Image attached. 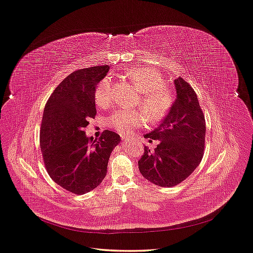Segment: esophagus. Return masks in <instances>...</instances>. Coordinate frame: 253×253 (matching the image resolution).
<instances>
[{
  "instance_id": "obj_1",
  "label": "esophagus",
  "mask_w": 253,
  "mask_h": 253,
  "mask_svg": "<svg viewBox=\"0 0 253 253\" xmlns=\"http://www.w3.org/2000/svg\"><path fill=\"white\" fill-rule=\"evenodd\" d=\"M121 138H122V139H125V138H127V136L124 135V134H121Z\"/></svg>"
}]
</instances>
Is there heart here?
Listing matches in <instances>:
<instances>
[{
  "instance_id": "1",
  "label": "heart",
  "mask_w": 253,
  "mask_h": 253,
  "mask_svg": "<svg viewBox=\"0 0 253 253\" xmlns=\"http://www.w3.org/2000/svg\"><path fill=\"white\" fill-rule=\"evenodd\" d=\"M124 77L140 93L138 106L148 119L140 112L116 110L108 119L109 125L120 133L126 134L132 129L144 126L148 120L151 123L162 121L171 109L173 97L161 73L154 69L133 66L125 72ZM112 100L113 84L111 79L105 77L96 86L94 101L99 108H108Z\"/></svg>"
}]
</instances>
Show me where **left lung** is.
Returning <instances> with one entry per match:
<instances>
[{
  "instance_id": "obj_1",
  "label": "left lung",
  "mask_w": 253,
  "mask_h": 253,
  "mask_svg": "<svg viewBox=\"0 0 253 253\" xmlns=\"http://www.w3.org/2000/svg\"><path fill=\"white\" fill-rule=\"evenodd\" d=\"M176 99L163 122L144 137L160 140L154 151L144 147L138 161L141 175L159 187H174L202 161L205 117L196 92L182 78L174 80Z\"/></svg>"
}]
</instances>
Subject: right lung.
<instances>
[{
	"label": "right lung",
	"mask_w": 253,
	"mask_h": 253,
	"mask_svg": "<svg viewBox=\"0 0 253 253\" xmlns=\"http://www.w3.org/2000/svg\"><path fill=\"white\" fill-rule=\"evenodd\" d=\"M109 65L78 70L53 91L43 114L40 145L50 177L64 190L86 194L101 183L120 135L104 130L100 137H87L84 128L96 115L94 91Z\"/></svg>",
	"instance_id": "right-lung-1"
}]
</instances>
